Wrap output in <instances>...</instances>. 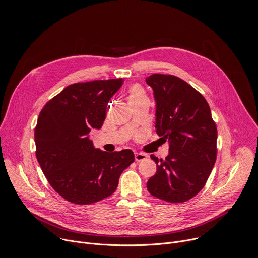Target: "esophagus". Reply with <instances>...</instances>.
<instances>
[{"mask_svg":"<svg viewBox=\"0 0 258 258\" xmlns=\"http://www.w3.org/2000/svg\"><path fill=\"white\" fill-rule=\"evenodd\" d=\"M148 156L146 155V154H144V153H135V159H136V161H142V160H144V159H146Z\"/></svg>","mask_w":258,"mask_h":258,"instance_id":"34e87169","label":"esophagus"}]
</instances>
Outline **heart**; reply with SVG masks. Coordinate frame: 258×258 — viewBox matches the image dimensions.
<instances>
[{
	"label": "heart",
	"mask_w": 258,
	"mask_h": 258,
	"mask_svg": "<svg viewBox=\"0 0 258 258\" xmlns=\"http://www.w3.org/2000/svg\"><path fill=\"white\" fill-rule=\"evenodd\" d=\"M144 99H147V96H146L144 89L138 84H134L128 90V101H130V103L131 104L137 103V102L142 101Z\"/></svg>",
	"instance_id": "b5f03b06"
}]
</instances>
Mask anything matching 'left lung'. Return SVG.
<instances>
[{
    "label": "left lung",
    "mask_w": 258,
    "mask_h": 258,
    "mask_svg": "<svg viewBox=\"0 0 258 258\" xmlns=\"http://www.w3.org/2000/svg\"><path fill=\"white\" fill-rule=\"evenodd\" d=\"M156 103V133L169 141V155L158 159L157 171L147 182L151 196L183 203L205 186L217 155V127L201 93L184 80L165 74L146 78Z\"/></svg>",
    "instance_id": "8db88e82"
}]
</instances>
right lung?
<instances>
[{
    "instance_id": "1",
    "label": "right lung",
    "mask_w": 258,
    "mask_h": 258,
    "mask_svg": "<svg viewBox=\"0 0 258 258\" xmlns=\"http://www.w3.org/2000/svg\"><path fill=\"white\" fill-rule=\"evenodd\" d=\"M122 78L67 86L41 110L35 127L36 156L52 188L64 200L89 205L110 197L134 152L93 147L91 130L102 127L110 99Z\"/></svg>"
}]
</instances>
